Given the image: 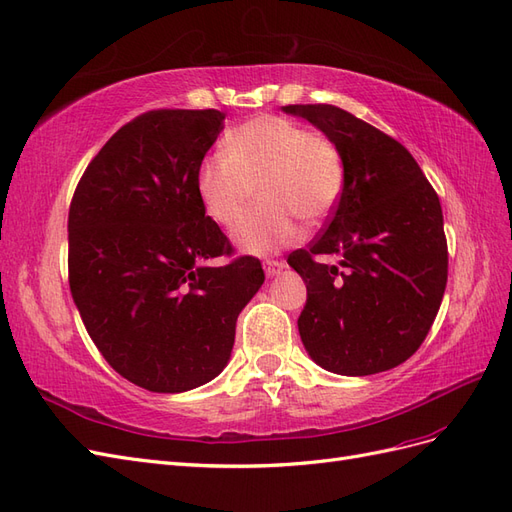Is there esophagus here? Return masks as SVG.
Returning a JSON list of instances; mask_svg holds the SVG:
<instances>
[{
  "mask_svg": "<svg viewBox=\"0 0 512 512\" xmlns=\"http://www.w3.org/2000/svg\"><path fill=\"white\" fill-rule=\"evenodd\" d=\"M285 268V261L283 259H266L264 261V270H266V276H276L281 274Z\"/></svg>",
  "mask_w": 512,
  "mask_h": 512,
  "instance_id": "34e87169",
  "label": "esophagus"
}]
</instances>
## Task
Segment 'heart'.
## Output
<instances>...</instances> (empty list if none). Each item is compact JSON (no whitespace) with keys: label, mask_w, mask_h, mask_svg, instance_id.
I'll use <instances>...</instances> for the list:
<instances>
[{"label":"heart","mask_w":512,"mask_h":512,"mask_svg":"<svg viewBox=\"0 0 512 512\" xmlns=\"http://www.w3.org/2000/svg\"><path fill=\"white\" fill-rule=\"evenodd\" d=\"M267 203L233 231L244 253L268 255L300 238L298 216L315 223L337 206L345 165L337 145L279 115H257L203 160L197 173L201 206L214 223L233 227L256 186Z\"/></svg>","instance_id":"heart-1"}]
</instances>
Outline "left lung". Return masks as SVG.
<instances>
[{
	"mask_svg": "<svg viewBox=\"0 0 512 512\" xmlns=\"http://www.w3.org/2000/svg\"><path fill=\"white\" fill-rule=\"evenodd\" d=\"M334 141L343 195L309 248L287 257L306 283L300 339L321 369L373 375L425 341L448 279L440 197L403 145L334 105H287ZM334 254L330 267L318 257Z\"/></svg>",
	"mask_w": 512,
	"mask_h": 512,
	"instance_id": "left-lung-1",
	"label": "left lung"
}]
</instances>
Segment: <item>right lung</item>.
I'll use <instances>...</instances> for the list:
<instances>
[{
	"mask_svg": "<svg viewBox=\"0 0 512 512\" xmlns=\"http://www.w3.org/2000/svg\"><path fill=\"white\" fill-rule=\"evenodd\" d=\"M216 109H156L124 124L92 158L68 212V283L98 352L128 382L184 392L225 369L236 321L264 283L197 193L223 130Z\"/></svg>",
	"mask_w": 512,
	"mask_h": 512,
	"instance_id": "obj_1",
	"label": "right lung"
}]
</instances>
